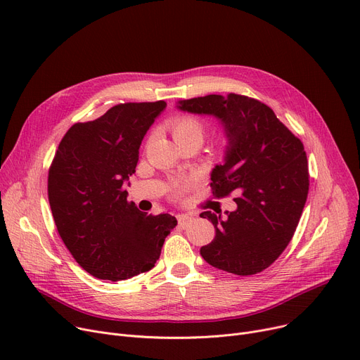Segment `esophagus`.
<instances>
[{
    "label": "esophagus",
    "mask_w": 360,
    "mask_h": 360,
    "mask_svg": "<svg viewBox=\"0 0 360 360\" xmlns=\"http://www.w3.org/2000/svg\"><path fill=\"white\" fill-rule=\"evenodd\" d=\"M178 221H179V224L182 226V228H186V226L193 221V217L190 214H179L178 216Z\"/></svg>",
    "instance_id": "esophagus-1"
}]
</instances>
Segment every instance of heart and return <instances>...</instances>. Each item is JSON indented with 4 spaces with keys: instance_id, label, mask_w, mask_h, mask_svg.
Listing matches in <instances>:
<instances>
[{
    "instance_id": "heart-1",
    "label": "heart",
    "mask_w": 360,
    "mask_h": 360,
    "mask_svg": "<svg viewBox=\"0 0 360 360\" xmlns=\"http://www.w3.org/2000/svg\"><path fill=\"white\" fill-rule=\"evenodd\" d=\"M169 128H170V131H172L174 139L176 143L188 141V140H197L201 143L204 139V134H205L204 122L200 118L190 115V113L174 117L169 122ZM190 185H191V181H188V179L175 182L174 184L175 195L179 197L182 193L186 191V188Z\"/></svg>"
}]
</instances>
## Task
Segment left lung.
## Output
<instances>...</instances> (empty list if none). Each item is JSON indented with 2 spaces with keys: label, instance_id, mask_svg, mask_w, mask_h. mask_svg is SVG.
I'll use <instances>...</instances> for the list:
<instances>
[{
  "label": "left lung",
  "instance_id": "8db88e82",
  "mask_svg": "<svg viewBox=\"0 0 360 360\" xmlns=\"http://www.w3.org/2000/svg\"><path fill=\"white\" fill-rule=\"evenodd\" d=\"M178 108L221 121L229 146L210 186L216 198L239 193L233 198L238 209L226 217L200 214L216 229L201 257L238 276L261 273L286 250L305 207L309 172L304 144L270 106L242 94H207L179 101Z\"/></svg>",
  "mask_w": 360,
  "mask_h": 360
}]
</instances>
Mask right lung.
<instances>
[{
	"label": "right lung",
	"mask_w": 360,
	"mask_h": 360,
	"mask_svg": "<svg viewBox=\"0 0 360 360\" xmlns=\"http://www.w3.org/2000/svg\"><path fill=\"white\" fill-rule=\"evenodd\" d=\"M165 101L120 103L98 120L74 124L48 174L56 229L80 266L102 280H127L155 267L165 238L178 224L127 200L139 148Z\"/></svg>",
	"instance_id": "obj_1"
}]
</instances>
